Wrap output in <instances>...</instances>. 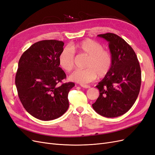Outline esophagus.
<instances>
[{"label":"esophagus","instance_id":"obj_1","mask_svg":"<svg viewBox=\"0 0 155 155\" xmlns=\"http://www.w3.org/2000/svg\"><path fill=\"white\" fill-rule=\"evenodd\" d=\"M80 86H81V87H83V88H89L91 87L90 86L88 85H83V84H81Z\"/></svg>","mask_w":155,"mask_h":155}]
</instances>
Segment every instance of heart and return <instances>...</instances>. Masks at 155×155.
Masks as SVG:
<instances>
[{
	"label": "heart",
	"mask_w": 155,
	"mask_h": 155,
	"mask_svg": "<svg viewBox=\"0 0 155 155\" xmlns=\"http://www.w3.org/2000/svg\"><path fill=\"white\" fill-rule=\"evenodd\" d=\"M102 45L97 41L87 39L64 48L59 56V64L64 71L70 72L74 67L75 54L74 50L80 54L88 55L85 69H78L70 75L69 79L75 82L85 84L90 83L108 74L112 65V56L110 51L103 49Z\"/></svg>",
	"instance_id": "b5f03b06"
}]
</instances>
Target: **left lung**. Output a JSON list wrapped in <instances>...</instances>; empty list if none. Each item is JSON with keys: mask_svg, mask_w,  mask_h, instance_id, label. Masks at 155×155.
Here are the masks:
<instances>
[{"mask_svg": "<svg viewBox=\"0 0 155 155\" xmlns=\"http://www.w3.org/2000/svg\"><path fill=\"white\" fill-rule=\"evenodd\" d=\"M97 36L109 42L112 65L96 87L100 96L92 107L103 116L114 118L126 113L137 100L141 86V69L134 51L124 39L112 33Z\"/></svg>", "mask_w": 155, "mask_h": 155, "instance_id": "1", "label": "left lung"}]
</instances>
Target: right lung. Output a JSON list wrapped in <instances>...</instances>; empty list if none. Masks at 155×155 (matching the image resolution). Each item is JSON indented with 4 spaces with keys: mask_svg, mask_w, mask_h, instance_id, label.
<instances>
[{
    "mask_svg": "<svg viewBox=\"0 0 155 155\" xmlns=\"http://www.w3.org/2000/svg\"><path fill=\"white\" fill-rule=\"evenodd\" d=\"M63 46L57 40L37 42L18 61L15 76L18 97L26 110L41 120L58 118L69 106L68 94L74 83L58 85L67 78L58 61Z\"/></svg>",
    "mask_w": 155,
    "mask_h": 155,
    "instance_id": "obj_1",
    "label": "right lung"
}]
</instances>
